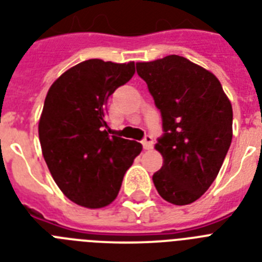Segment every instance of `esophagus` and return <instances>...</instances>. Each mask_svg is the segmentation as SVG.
I'll return each mask as SVG.
<instances>
[{
	"label": "esophagus",
	"mask_w": 262,
	"mask_h": 262,
	"mask_svg": "<svg viewBox=\"0 0 262 262\" xmlns=\"http://www.w3.org/2000/svg\"><path fill=\"white\" fill-rule=\"evenodd\" d=\"M142 146H144V149H152L153 148V144H155V142H153V137L150 135H146L145 137L142 138Z\"/></svg>",
	"instance_id": "34e87169"
}]
</instances>
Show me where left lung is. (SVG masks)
<instances>
[{
    "label": "left lung",
    "mask_w": 262,
    "mask_h": 262,
    "mask_svg": "<svg viewBox=\"0 0 262 262\" xmlns=\"http://www.w3.org/2000/svg\"><path fill=\"white\" fill-rule=\"evenodd\" d=\"M163 118L156 149L161 169L153 173L160 196L184 206L203 195L215 180L233 138V109L220 80L178 55L137 63Z\"/></svg>",
    "instance_id": "8db88e82"
}]
</instances>
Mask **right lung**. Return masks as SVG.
Listing matches in <instances>:
<instances>
[{
    "instance_id": "right-lung-1",
    "label": "right lung",
    "mask_w": 262,
    "mask_h": 262,
    "mask_svg": "<svg viewBox=\"0 0 262 262\" xmlns=\"http://www.w3.org/2000/svg\"><path fill=\"white\" fill-rule=\"evenodd\" d=\"M135 72V61L90 59L67 70L48 90L39 122L42 156L57 187L76 205H110L142 150L140 142L110 136L106 121L107 99Z\"/></svg>"
}]
</instances>
